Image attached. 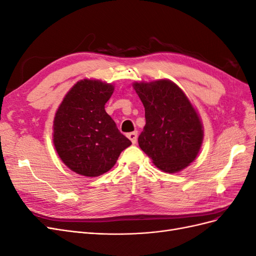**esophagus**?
<instances>
[{
  "mask_svg": "<svg viewBox=\"0 0 256 256\" xmlns=\"http://www.w3.org/2000/svg\"><path fill=\"white\" fill-rule=\"evenodd\" d=\"M127 136H128L129 140L131 141V143H132V144L136 143V141H138V132H136V131H134V132L128 134Z\"/></svg>",
  "mask_w": 256,
  "mask_h": 256,
  "instance_id": "esophagus-1",
  "label": "esophagus"
}]
</instances>
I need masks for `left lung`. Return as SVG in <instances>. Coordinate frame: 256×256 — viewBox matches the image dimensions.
<instances>
[{
	"instance_id": "obj_1",
	"label": "left lung",
	"mask_w": 256,
	"mask_h": 256,
	"mask_svg": "<svg viewBox=\"0 0 256 256\" xmlns=\"http://www.w3.org/2000/svg\"><path fill=\"white\" fill-rule=\"evenodd\" d=\"M132 86L145 109L138 146L161 171L180 172L196 160L203 143V124L196 109L168 79L134 82Z\"/></svg>"
}]
</instances>
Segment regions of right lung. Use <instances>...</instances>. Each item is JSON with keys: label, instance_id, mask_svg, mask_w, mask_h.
<instances>
[{"label": "right lung", "instance_id": "add662e5", "mask_svg": "<svg viewBox=\"0 0 256 256\" xmlns=\"http://www.w3.org/2000/svg\"><path fill=\"white\" fill-rule=\"evenodd\" d=\"M114 85L83 79L68 90L53 120V144L72 172L96 177L111 170L131 145L104 110Z\"/></svg>", "mask_w": 256, "mask_h": 256}]
</instances>
